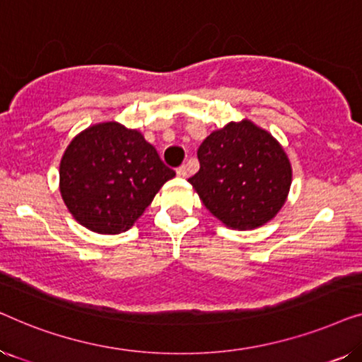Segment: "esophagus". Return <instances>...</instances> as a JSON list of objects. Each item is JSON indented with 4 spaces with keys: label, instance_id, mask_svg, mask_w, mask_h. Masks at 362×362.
<instances>
[{
    "label": "esophagus",
    "instance_id": "34e87169",
    "mask_svg": "<svg viewBox=\"0 0 362 362\" xmlns=\"http://www.w3.org/2000/svg\"><path fill=\"white\" fill-rule=\"evenodd\" d=\"M176 175L180 176V177H186L187 176V166L186 165H182V166H180L176 170Z\"/></svg>",
    "mask_w": 362,
    "mask_h": 362
}]
</instances>
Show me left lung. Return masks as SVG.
<instances>
[{
    "mask_svg": "<svg viewBox=\"0 0 362 362\" xmlns=\"http://www.w3.org/2000/svg\"><path fill=\"white\" fill-rule=\"evenodd\" d=\"M201 168L189 181L202 204L234 230L274 219L291 186V163L279 140L252 120L229 122L197 150Z\"/></svg>",
    "mask_w": 362,
    "mask_h": 362,
    "instance_id": "8db88e82",
    "label": "left lung"
}]
</instances>
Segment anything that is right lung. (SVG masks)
Segmentation results:
<instances>
[{
    "instance_id": "1",
    "label": "right lung",
    "mask_w": 362,
    "mask_h": 362,
    "mask_svg": "<svg viewBox=\"0 0 362 362\" xmlns=\"http://www.w3.org/2000/svg\"><path fill=\"white\" fill-rule=\"evenodd\" d=\"M175 176L141 132L102 122L67 145L59 165V191L78 224L113 235L132 229Z\"/></svg>"
}]
</instances>
